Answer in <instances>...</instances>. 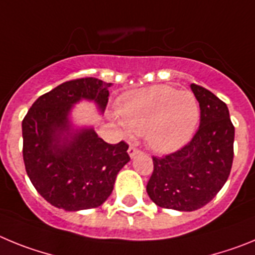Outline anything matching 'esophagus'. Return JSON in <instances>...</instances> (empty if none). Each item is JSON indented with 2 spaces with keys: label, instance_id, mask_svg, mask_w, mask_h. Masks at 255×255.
<instances>
[{
  "label": "esophagus",
  "instance_id": "obj_1",
  "mask_svg": "<svg viewBox=\"0 0 255 255\" xmlns=\"http://www.w3.org/2000/svg\"><path fill=\"white\" fill-rule=\"evenodd\" d=\"M128 152H129V155L132 158V157H135V155L138 154V153H141V150L138 149V148H136V145H130L129 149H128Z\"/></svg>",
  "mask_w": 255,
  "mask_h": 255
}]
</instances>
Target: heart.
<instances>
[{"label": "heart", "mask_w": 255, "mask_h": 255, "mask_svg": "<svg viewBox=\"0 0 255 255\" xmlns=\"http://www.w3.org/2000/svg\"><path fill=\"white\" fill-rule=\"evenodd\" d=\"M120 125L126 132H145L152 149L173 152L188 143L200 120L197 98L168 85L130 91L119 101Z\"/></svg>", "instance_id": "heart-1"}]
</instances>
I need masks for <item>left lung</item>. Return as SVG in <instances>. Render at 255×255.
Returning <instances> with one entry per match:
<instances>
[{"label": "left lung", "instance_id": "1", "mask_svg": "<svg viewBox=\"0 0 255 255\" xmlns=\"http://www.w3.org/2000/svg\"><path fill=\"white\" fill-rule=\"evenodd\" d=\"M190 87L199 102V129L176 152L153 155L147 184L148 195L157 206L181 212L209 203L229 179L234 159L235 128L226 103L206 88Z\"/></svg>", "mask_w": 255, "mask_h": 255}]
</instances>
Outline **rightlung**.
<instances>
[{
	"label": "right lung",
	"instance_id": "obj_1",
	"mask_svg": "<svg viewBox=\"0 0 255 255\" xmlns=\"http://www.w3.org/2000/svg\"><path fill=\"white\" fill-rule=\"evenodd\" d=\"M111 85L96 78L65 82L40 96L22 120L26 173L52 206L65 211L100 207L130 161L124 140L108 144L93 129L70 131L71 107L80 100L94 101L103 112Z\"/></svg>",
	"mask_w": 255,
	"mask_h": 255
}]
</instances>
